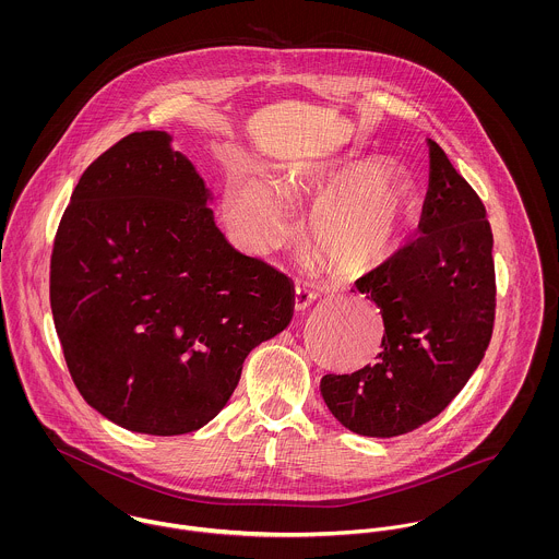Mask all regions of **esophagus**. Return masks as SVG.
<instances>
[{
  "instance_id": "obj_1",
  "label": "esophagus",
  "mask_w": 559,
  "mask_h": 559,
  "mask_svg": "<svg viewBox=\"0 0 559 559\" xmlns=\"http://www.w3.org/2000/svg\"><path fill=\"white\" fill-rule=\"evenodd\" d=\"M314 301V293L304 288V286H297L295 288V297H293V306H295V312H306Z\"/></svg>"
}]
</instances>
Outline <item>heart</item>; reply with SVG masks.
Listing matches in <instances>:
<instances>
[{"label": "heart", "instance_id": "b5f03b06", "mask_svg": "<svg viewBox=\"0 0 559 559\" xmlns=\"http://www.w3.org/2000/svg\"><path fill=\"white\" fill-rule=\"evenodd\" d=\"M286 195L314 204L308 247L320 266L344 280L379 269L417 215L411 182L379 160H319L293 174L284 189L247 169L224 195V217L245 251L266 255L293 239Z\"/></svg>", "mask_w": 559, "mask_h": 559}]
</instances>
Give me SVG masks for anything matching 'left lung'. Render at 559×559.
I'll return each mask as SVG.
<instances>
[{
  "instance_id": "obj_1",
  "label": "left lung",
  "mask_w": 559,
  "mask_h": 559,
  "mask_svg": "<svg viewBox=\"0 0 559 559\" xmlns=\"http://www.w3.org/2000/svg\"><path fill=\"white\" fill-rule=\"evenodd\" d=\"M428 151L419 237L357 280L385 322L379 364L320 381L335 419L364 437H399L437 417L476 372L492 335L486 209L443 148L428 140Z\"/></svg>"
}]
</instances>
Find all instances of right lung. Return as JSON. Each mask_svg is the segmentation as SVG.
Returning a JSON list of instances; mask_svg holds the SVG:
<instances>
[{
    "mask_svg": "<svg viewBox=\"0 0 559 559\" xmlns=\"http://www.w3.org/2000/svg\"><path fill=\"white\" fill-rule=\"evenodd\" d=\"M211 191L163 131L90 163L51 253L69 372L109 421L187 435L237 390L245 357L293 319V282L219 233Z\"/></svg>",
    "mask_w": 559,
    "mask_h": 559,
    "instance_id": "right-lung-1",
    "label": "right lung"
}]
</instances>
